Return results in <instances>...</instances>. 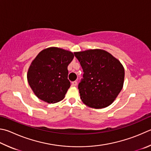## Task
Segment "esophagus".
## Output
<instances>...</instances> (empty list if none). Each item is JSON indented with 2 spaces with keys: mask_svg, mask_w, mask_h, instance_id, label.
<instances>
[{
  "mask_svg": "<svg viewBox=\"0 0 151 151\" xmlns=\"http://www.w3.org/2000/svg\"><path fill=\"white\" fill-rule=\"evenodd\" d=\"M72 85L73 86H76V85H77V82L76 81H73L72 83Z\"/></svg>",
  "mask_w": 151,
  "mask_h": 151,
  "instance_id": "1",
  "label": "esophagus"
}]
</instances>
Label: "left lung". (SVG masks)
<instances>
[{
    "instance_id": "8db88e82",
    "label": "left lung",
    "mask_w": 151,
    "mask_h": 151,
    "mask_svg": "<svg viewBox=\"0 0 151 151\" xmlns=\"http://www.w3.org/2000/svg\"><path fill=\"white\" fill-rule=\"evenodd\" d=\"M84 71L78 84L83 102L101 109L114 102L123 86L125 70L118 59L100 49L75 52Z\"/></svg>"
}]
</instances>
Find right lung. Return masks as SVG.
<instances>
[{
    "label": "right lung",
    "mask_w": 151,
    "mask_h": 151,
    "mask_svg": "<svg viewBox=\"0 0 151 151\" xmlns=\"http://www.w3.org/2000/svg\"><path fill=\"white\" fill-rule=\"evenodd\" d=\"M73 58V52L56 47L38 53L28 68L27 79L39 99L49 104L63 99L70 86L67 67Z\"/></svg>",
    "instance_id": "1"
}]
</instances>
